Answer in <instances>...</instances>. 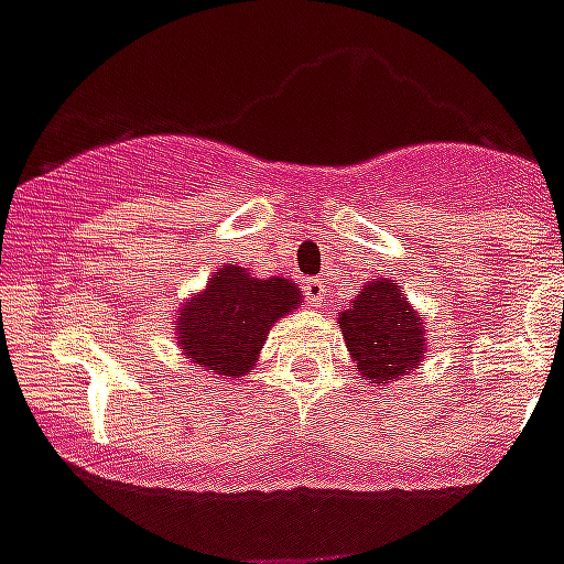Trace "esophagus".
I'll return each mask as SVG.
<instances>
[{"label":"esophagus","instance_id":"1","mask_svg":"<svg viewBox=\"0 0 564 564\" xmlns=\"http://www.w3.org/2000/svg\"><path fill=\"white\" fill-rule=\"evenodd\" d=\"M301 292H304V299L318 307L322 301H325V278H307V281L301 283Z\"/></svg>","mask_w":564,"mask_h":564}]
</instances>
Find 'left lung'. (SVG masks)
<instances>
[{
  "label": "left lung",
  "mask_w": 564,
  "mask_h": 564,
  "mask_svg": "<svg viewBox=\"0 0 564 564\" xmlns=\"http://www.w3.org/2000/svg\"><path fill=\"white\" fill-rule=\"evenodd\" d=\"M403 292L386 278H375L348 304L339 327L345 345L360 366V375L375 383H392L410 375L424 357V330Z\"/></svg>",
  "instance_id": "left-lung-1"
}]
</instances>
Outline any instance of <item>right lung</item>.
Returning a JSON list of instances; mask_svg holds the SVG:
<instances>
[{
  "label": "right lung",
  "instance_id": "obj_1",
  "mask_svg": "<svg viewBox=\"0 0 564 564\" xmlns=\"http://www.w3.org/2000/svg\"><path fill=\"white\" fill-rule=\"evenodd\" d=\"M301 304L299 286L283 278H251L239 265L213 272L207 290L178 313V345L207 371L239 377L251 371L265 336Z\"/></svg>",
  "mask_w": 564,
  "mask_h": 564
}]
</instances>
